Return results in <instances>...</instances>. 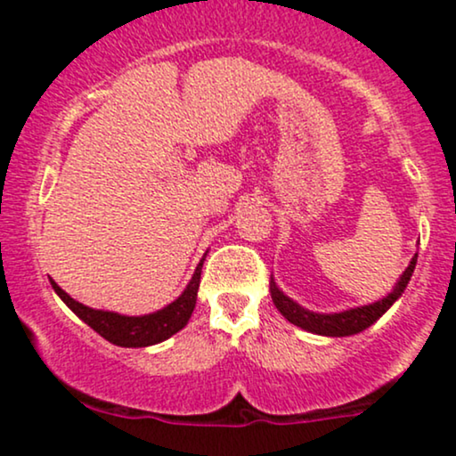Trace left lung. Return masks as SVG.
<instances>
[{
    "mask_svg": "<svg viewBox=\"0 0 456 456\" xmlns=\"http://www.w3.org/2000/svg\"><path fill=\"white\" fill-rule=\"evenodd\" d=\"M416 261H418V255H413L410 265H407L405 272L401 274L399 282L395 285V289H392L386 297H381V300L373 302V305L347 308V311H341V313H313L308 311V308L297 305V302L291 300V297H287L279 287H276V282L270 281L272 302H274V306L279 308L281 315L285 317L287 322H291L297 328L306 330V332L322 334V337H352V334H358L369 326H373V323L378 322V319L384 315V313L388 311L396 300H399L403 291H405L407 282L411 279L413 268H416Z\"/></svg>",
    "mask_w": 456,
    "mask_h": 456,
    "instance_id": "left-lung-1",
    "label": "left lung"
}]
</instances>
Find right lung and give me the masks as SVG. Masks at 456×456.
Returning <instances> with one entry per match:
<instances>
[{
	"mask_svg": "<svg viewBox=\"0 0 456 456\" xmlns=\"http://www.w3.org/2000/svg\"><path fill=\"white\" fill-rule=\"evenodd\" d=\"M203 261H206V255L199 261L195 274H192L191 282H188L186 289L182 291V296L177 300L167 305L165 308H160V311L139 317H128L113 311L90 308L77 302L75 297L68 296L55 281H51V285H53L55 294L66 302V306L78 319H83L92 330H96L102 338H107L109 343L118 345V347H148V345L167 341V338L174 337L175 332H180L188 323V319H191L197 305V289L199 281H201Z\"/></svg>",
	"mask_w": 456,
	"mask_h": 456,
	"instance_id": "add662e5",
	"label": "right lung"
}]
</instances>
